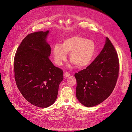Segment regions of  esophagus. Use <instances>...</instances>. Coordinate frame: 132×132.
I'll use <instances>...</instances> for the list:
<instances>
[{
  "instance_id": "obj_1",
  "label": "esophagus",
  "mask_w": 132,
  "mask_h": 132,
  "mask_svg": "<svg viewBox=\"0 0 132 132\" xmlns=\"http://www.w3.org/2000/svg\"><path fill=\"white\" fill-rule=\"evenodd\" d=\"M70 76V73H68V72H65V73H64V77H66V78H67V77H69Z\"/></svg>"
}]
</instances>
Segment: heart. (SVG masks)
<instances>
[{
	"label": "heart",
	"mask_w": 132,
	"mask_h": 132,
	"mask_svg": "<svg viewBox=\"0 0 132 132\" xmlns=\"http://www.w3.org/2000/svg\"><path fill=\"white\" fill-rule=\"evenodd\" d=\"M96 52L95 44L92 40L80 36H74L63 40L62 46L55 45L53 49L55 63L62 65L67 59V53L69 59L79 67L87 66L92 62Z\"/></svg>",
	"instance_id": "b5f03b06"
}]
</instances>
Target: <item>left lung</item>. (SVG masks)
<instances>
[{"mask_svg":"<svg viewBox=\"0 0 132 132\" xmlns=\"http://www.w3.org/2000/svg\"><path fill=\"white\" fill-rule=\"evenodd\" d=\"M92 63L75 74L76 97L86 107H93L107 99L116 86L119 71L117 53L108 38Z\"/></svg>","mask_w":132,"mask_h":132,"instance_id":"obj_1","label":"left lung"}]
</instances>
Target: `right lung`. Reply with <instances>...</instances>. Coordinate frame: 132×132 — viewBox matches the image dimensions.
Instances as JSON below:
<instances>
[{
  "mask_svg": "<svg viewBox=\"0 0 132 132\" xmlns=\"http://www.w3.org/2000/svg\"><path fill=\"white\" fill-rule=\"evenodd\" d=\"M49 30L26 36L14 60V78L23 97L32 105L47 108L56 101L63 71L50 60V46L46 41Z\"/></svg>",
  "mask_w": 132,
  "mask_h": 132,
  "instance_id": "add662e5",
  "label": "right lung"
}]
</instances>
